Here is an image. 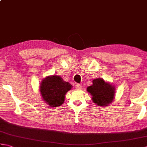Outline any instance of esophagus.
<instances>
[{
    "mask_svg": "<svg viewBox=\"0 0 147 147\" xmlns=\"http://www.w3.org/2000/svg\"><path fill=\"white\" fill-rule=\"evenodd\" d=\"M75 88L78 89V90H81V89H82V85H80V84L76 83L75 85Z\"/></svg>",
    "mask_w": 147,
    "mask_h": 147,
    "instance_id": "1",
    "label": "esophagus"
}]
</instances>
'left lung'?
Instances as JSON below:
<instances>
[{
  "mask_svg": "<svg viewBox=\"0 0 147 147\" xmlns=\"http://www.w3.org/2000/svg\"><path fill=\"white\" fill-rule=\"evenodd\" d=\"M92 96V100L98 106H107L114 100L115 87L102 78L93 80V85L87 88Z\"/></svg>",
  "mask_w": 147,
  "mask_h": 147,
  "instance_id": "8db88e82",
  "label": "left lung"
}]
</instances>
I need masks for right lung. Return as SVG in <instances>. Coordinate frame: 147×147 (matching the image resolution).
<instances>
[{"instance_id": "1", "label": "right lung", "mask_w": 147, "mask_h": 147, "mask_svg": "<svg viewBox=\"0 0 147 147\" xmlns=\"http://www.w3.org/2000/svg\"><path fill=\"white\" fill-rule=\"evenodd\" d=\"M69 83L59 76H49L42 80L40 91L43 101L51 107H58L64 102L66 93L72 88Z\"/></svg>"}]
</instances>
